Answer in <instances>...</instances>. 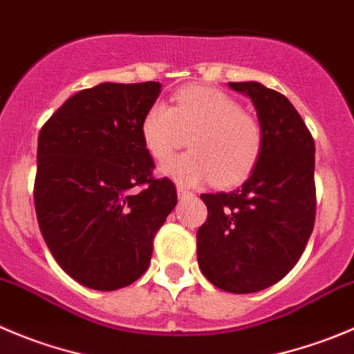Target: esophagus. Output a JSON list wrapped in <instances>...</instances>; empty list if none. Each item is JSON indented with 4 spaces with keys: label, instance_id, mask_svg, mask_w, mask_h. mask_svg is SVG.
<instances>
[{
    "label": "esophagus",
    "instance_id": "obj_1",
    "mask_svg": "<svg viewBox=\"0 0 354 354\" xmlns=\"http://www.w3.org/2000/svg\"><path fill=\"white\" fill-rule=\"evenodd\" d=\"M177 196H179V198L193 196V191H189L187 187H184V186H177Z\"/></svg>",
    "mask_w": 354,
    "mask_h": 354
}]
</instances>
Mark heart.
Returning a JSON list of instances; mask_svg holds the SVG:
<instances>
[{
	"mask_svg": "<svg viewBox=\"0 0 354 354\" xmlns=\"http://www.w3.org/2000/svg\"><path fill=\"white\" fill-rule=\"evenodd\" d=\"M187 137L189 153L161 167L180 184L212 179L215 186H234L254 170L264 144L261 123L236 99L196 85L175 93L171 107L153 104L142 118L144 146L154 160H168Z\"/></svg>",
	"mask_w": 354,
	"mask_h": 354,
	"instance_id": "heart-1",
	"label": "heart"
}]
</instances>
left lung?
I'll use <instances>...</instances> for the list:
<instances>
[{"label":"left lung","instance_id":"1","mask_svg":"<svg viewBox=\"0 0 354 354\" xmlns=\"http://www.w3.org/2000/svg\"><path fill=\"white\" fill-rule=\"evenodd\" d=\"M250 97L264 144L243 186L201 194L208 217L196 234L201 272L231 294L280 281L301 259L316 214L315 140L290 100L257 82L230 83Z\"/></svg>","mask_w":354,"mask_h":354}]
</instances>
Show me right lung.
Instances as JSON below:
<instances>
[{"label": "right lung", "instance_id": "1", "mask_svg": "<svg viewBox=\"0 0 354 354\" xmlns=\"http://www.w3.org/2000/svg\"><path fill=\"white\" fill-rule=\"evenodd\" d=\"M158 82L100 83L66 100L38 137L35 207L60 268L93 290H118L146 272L153 240L177 205L154 179L142 118Z\"/></svg>", "mask_w": 354, "mask_h": 354}]
</instances>
